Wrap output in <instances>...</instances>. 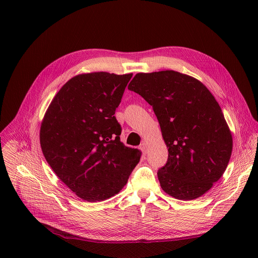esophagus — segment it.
I'll return each mask as SVG.
<instances>
[{
    "label": "esophagus",
    "instance_id": "1",
    "mask_svg": "<svg viewBox=\"0 0 258 258\" xmlns=\"http://www.w3.org/2000/svg\"><path fill=\"white\" fill-rule=\"evenodd\" d=\"M140 149H141V151L143 152V154H147L148 153V147H147V145L145 144V143H142L141 145H140Z\"/></svg>",
    "mask_w": 258,
    "mask_h": 258
}]
</instances>
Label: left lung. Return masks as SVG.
<instances>
[{
    "label": "left lung",
    "mask_w": 258,
    "mask_h": 258,
    "mask_svg": "<svg viewBox=\"0 0 258 258\" xmlns=\"http://www.w3.org/2000/svg\"><path fill=\"white\" fill-rule=\"evenodd\" d=\"M127 89L154 110L168 158L157 175L162 190L193 200L225 172L233 139L218 103L196 79L177 71L137 73Z\"/></svg>",
    "instance_id": "obj_1"
}]
</instances>
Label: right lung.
<instances>
[{
  "label": "right lung",
  "mask_w": 258,
  "mask_h": 258,
  "mask_svg": "<svg viewBox=\"0 0 258 258\" xmlns=\"http://www.w3.org/2000/svg\"><path fill=\"white\" fill-rule=\"evenodd\" d=\"M130 75L93 72L69 80L50 104L41 125L44 156L80 198L103 201L117 194L140 161L120 142L114 116Z\"/></svg>",
  "instance_id": "1"
}]
</instances>
